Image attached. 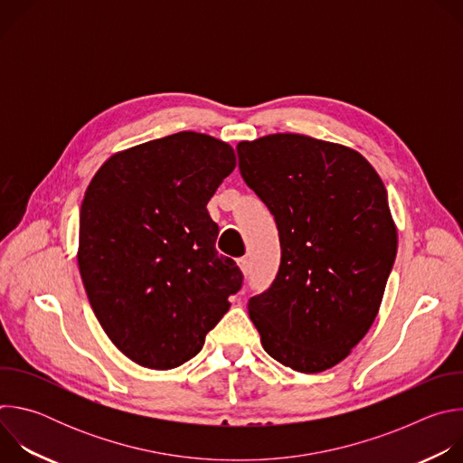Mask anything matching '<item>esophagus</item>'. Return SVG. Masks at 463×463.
I'll use <instances>...</instances> for the list:
<instances>
[{
    "instance_id": "34e87169",
    "label": "esophagus",
    "mask_w": 463,
    "mask_h": 463,
    "mask_svg": "<svg viewBox=\"0 0 463 463\" xmlns=\"http://www.w3.org/2000/svg\"><path fill=\"white\" fill-rule=\"evenodd\" d=\"M238 266H240V269H241V273H243L245 277L250 275V261H249V258H240V260H238Z\"/></svg>"
}]
</instances>
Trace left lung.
I'll return each instance as SVG.
<instances>
[{
    "label": "left lung",
    "instance_id": "8db88e82",
    "mask_svg": "<svg viewBox=\"0 0 463 463\" xmlns=\"http://www.w3.org/2000/svg\"><path fill=\"white\" fill-rule=\"evenodd\" d=\"M236 152L282 250L273 284L249 298V317L273 359L324 372L377 317L398 250L386 188L359 152L307 136H266Z\"/></svg>",
    "mask_w": 463,
    "mask_h": 463
}]
</instances>
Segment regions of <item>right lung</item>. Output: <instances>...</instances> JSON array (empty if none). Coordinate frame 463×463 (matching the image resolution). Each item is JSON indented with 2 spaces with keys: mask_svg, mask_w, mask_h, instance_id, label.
Wrapping results in <instances>:
<instances>
[{
  "mask_svg": "<svg viewBox=\"0 0 463 463\" xmlns=\"http://www.w3.org/2000/svg\"><path fill=\"white\" fill-rule=\"evenodd\" d=\"M234 166L227 143L179 131L115 154L86 190L80 277L106 335L141 366L170 370L200 354L241 288L207 213Z\"/></svg>",
  "mask_w": 463,
  "mask_h": 463,
  "instance_id": "obj_1",
  "label": "right lung"
}]
</instances>
